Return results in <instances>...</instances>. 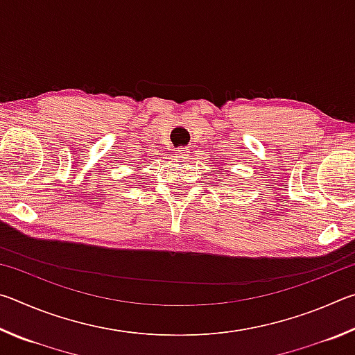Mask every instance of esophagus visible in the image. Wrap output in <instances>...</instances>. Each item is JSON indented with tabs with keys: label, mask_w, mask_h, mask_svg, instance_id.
<instances>
[{
	"label": "esophagus",
	"mask_w": 355,
	"mask_h": 355,
	"mask_svg": "<svg viewBox=\"0 0 355 355\" xmlns=\"http://www.w3.org/2000/svg\"><path fill=\"white\" fill-rule=\"evenodd\" d=\"M175 155L180 156V158H188L189 152H188V148H186V147H178V148L175 150Z\"/></svg>",
	"instance_id": "esophagus-1"
}]
</instances>
